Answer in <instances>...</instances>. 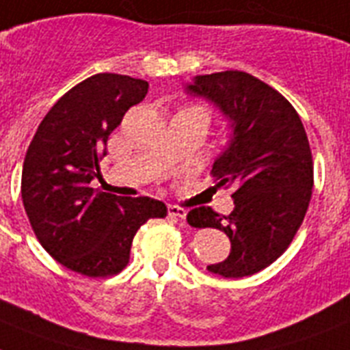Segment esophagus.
I'll return each instance as SVG.
<instances>
[{
    "mask_svg": "<svg viewBox=\"0 0 350 350\" xmlns=\"http://www.w3.org/2000/svg\"><path fill=\"white\" fill-rule=\"evenodd\" d=\"M169 215L170 217H174V219H185L187 217V210L185 208H180V206H174V204H170L169 208Z\"/></svg>",
    "mask_w": 350,
    "mask_h": 350,
    "instance_id": "34e87169",
    "label": "esophagus"
}]
</instances>
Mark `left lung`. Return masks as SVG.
Wrapping results in <instances>:
<instances>
[{
  "label": "left lung",
  "mask_w": 350,
  "mask_h": 350,
  "mask_svg": "<svg viewBox=\"0 0 350 350\" xmlns=\"http://www.w3.org/2000/svg\"><path fill=\"white\" fill-rule=\"evenodd\" d=\"M187 92L213 103L230 122L231 137L211 174L217 187L234 190L230 215L199 206L187 220L230 237V256L208 265L210 272L256 274L288 249L306 215L313 160L304 126L278 90L242 70L196 76Z\"/></svg>",
  "instance_id": "obj_1"
}]
</instances>
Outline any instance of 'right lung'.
<instances>
[{
	"label": "right lung",
	"mask_w": 350,
	"mask_h": 350,
	"mask_svg": "<svg viewBox=\"0 0 350 350\" xmlns=\"http://www.w3.org/2000/svg\"><path fill=\"white\" fill-rule=\"evenodd\" d=\"M148 89V81L131 76H90L53 105L26 151L21 196L31 230L58 263L81 275L119 274L140 226L167 215L157 199L117 198L90 187L108 137Z\"/></svg>",
	"instance_id": "add662e5"
}]
</instances>
